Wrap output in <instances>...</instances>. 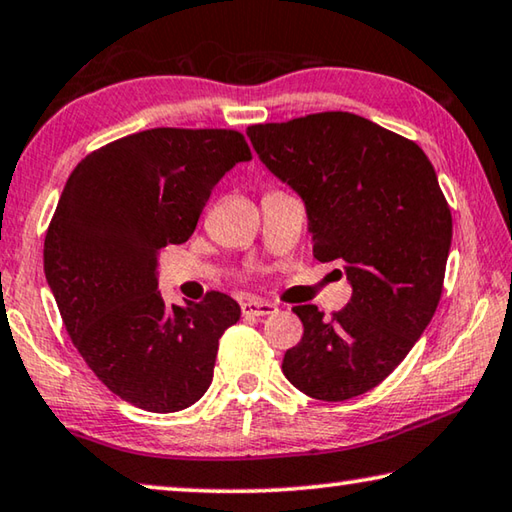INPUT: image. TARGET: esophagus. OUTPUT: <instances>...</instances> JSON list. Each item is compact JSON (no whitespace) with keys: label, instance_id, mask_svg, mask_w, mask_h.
<instances>
[{"label":"esophagus","instance_id":"34e87169","mask_svg":"<svg viewBox=\"0 0 512 512\" xmlns=\"http://www.w3.org/2000/svg\"><path fill=\"white\" fill-rule=\"evenodd\" d=\"M276 311V306L272 301H265V299H247L242 301V315H256V317H263V315H270Z\"/></svg>","mask_w":512,"mask_h":512}]
</instances>
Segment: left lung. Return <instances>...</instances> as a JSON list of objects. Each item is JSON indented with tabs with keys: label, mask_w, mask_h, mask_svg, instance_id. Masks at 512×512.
I'll list each match as a JSON object with an SVG mask.
<instances>
[{
	"label": "left lung",
	"mask_w": 512,
	"mask_h": 512,
	"mask_svg": "<svg viewBox=\"0 0 512 512\" xmlns=\"http://www.w3.org/2000/svg\"><path fill=\"white\" fill-rule=\"evenodd\" d=\"M247 136L304 199L313 256L345 263L354 290L331 317L292 308L304 335L283 374L320 401L363 395L408 356L440 304L451 211L433 165L413 140L342 111L254 124Z\"/></svg>",
	"instance_id": "1"
}]
</instances>
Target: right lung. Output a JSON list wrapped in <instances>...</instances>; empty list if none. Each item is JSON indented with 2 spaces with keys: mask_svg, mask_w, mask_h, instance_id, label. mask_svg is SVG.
I'll return each mask as SVG.
<instances>
[{
  "mask_svg": "<svg viewBox=\"0 0 512 512\" xmlns=\"http://www.w3.org/2000/svg\"><path fill=\"white\" fill-rule=\"evenodd\" d=\"M249 158L233 129H147L90 152L58 199L43 254L65 331L113 395L149 413L204 397L222 333L240 320L215 290L167 306L158 251L192 236L215 183Z\"/></svg>",
  "mask_w": 512,
  "mask_h": 512,
  "instance_id": "obj_1",
  "label": "right lung"
}]
</instances>
